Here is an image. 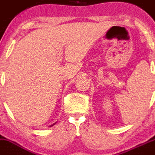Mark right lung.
Instances as JSON below:
<instances>
[{"mask_svg": "<svg viewBox=\"0 0 155 155\" xmlns=\"http://www.w3.org/2000/svg\"><path fill=\"white\" fill-rule=\"evenodd\" d=\"M56 124V123H54V124H52V125H51V126H50V127H53V126H54V124Z\"/></svg>", "mask_w": 155, "mask_h": 155, "instance_id": "1", "label": "right lung"}]
</instances>
